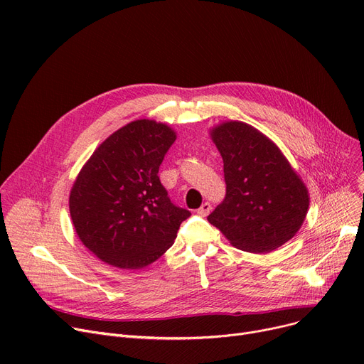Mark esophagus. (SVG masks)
<instances>
[{"mask_svg": "<svg viewBox=\"0 0 364 364\" xmlns=\"http://www.w3.org/2000/svg\"><path fill=\"white\" fill-rule=\"evenodd\" d=\"M211 209H213L211 203H209V202H203V203L200 205V208L198 209V214L202 215V217H206L209 213H211Z\"/></svg>", "mask_w": 364, "mask_h": 364, "instance_id": "obj_1", "label": "esophagus"}]
</instances>
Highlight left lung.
I'll return each mask as SVG.
<instances>
[{
	"instance_id": "1",
	"label": "left lung",
	"mask_w": 364,
	"mask_h": 364,
	"mask_svg": "<svg viewBox=\"0 0 364 364\" xmlns=\"http://www.w3.org/2000/svg\"><path fill=\"white\" fill-rule=\"evenodd\" d=\"M224 162L225 198L208 221L237 250L264 254L291 240L309 211V190L280 149L240 121L211 131Z\"/></svg>"
}]
</instances>
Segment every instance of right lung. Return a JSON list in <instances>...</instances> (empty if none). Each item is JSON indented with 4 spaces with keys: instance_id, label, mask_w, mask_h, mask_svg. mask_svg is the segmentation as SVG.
Wrapping results in <instances>:
<instances>
[{
    "instance_id": "add662e5",
    "label": "right lung",
    "mask_w": 364,
    "mask_h": 364,
    "mask_svg": "<svg viewBox=\"0 0 364 364\" xmlns=\"http://www.w3.org/2000/svg\"><path fill=\"white\" fill-rule=\"evenodd\" d=\"M176 139L165 124L129 122L95 149L76 177L69 196L76 235L109 265L136 270L156 261L190 217L158 176Z\"/></svg>"
}]
</instances>
